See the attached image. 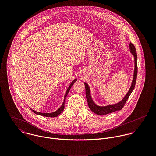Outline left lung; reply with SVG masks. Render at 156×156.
I'll use <instances>...</instances> for the list:
<instances>
[{"label": "left lung", "mask_w": 156, "mask_h": 156, "mask_svg": "<svg viewBox=\"0 0 156 156\" xmlns=\"http://www.w3.org/2000/svg\"><path fill=\"white\" fill-rule=\"evenodd\" d=\"M130 52L133 55L134 58V71L133 79V81H132V83L130 88L129 89V92H127V94H126V95L124 97V98L122 100V101H121L119 103L117 104L108 105L107 106H103V107L98 106L93 102L90 97L89 87L87 83H85V89H86V97L87 99L88 106L90 109L95 113L98 115H105L106 114L112 113L113 112L121 110L124 106L126 101L129 98L132 91L133 90L135 85H136V78H137V53H136V48L132 43H130Z\"/></svg>", "instance_id": "1"}]
</instances>
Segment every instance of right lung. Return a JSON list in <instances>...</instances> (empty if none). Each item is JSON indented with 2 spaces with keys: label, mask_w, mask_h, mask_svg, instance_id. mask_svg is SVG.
Wrapping results in <instances>:
<instances>
[{
  "label": "right lung",
  "mask_w": 156,
  "mask_h": 156,
  "mask_svg": "<svg viewBox=\"0 0 156 156\" xmlns=\"http://www.w3.org/2000/svg\"><path fill=\"white\" fill-rule=\"evenodd\" d=\"M76 81H77V79H74V80L71 83L69 87L67 89L66 93V95H65V96H64V101L62 105V106L60 107V108H59L58 110H57L55 112H52V113H41V112L35 111H34V110H32V109H30L32 111V112H34L35 114L40 115H41V116H45V117H50V118H52V117H56V116H58L61 113H62V111H64V109L65 100H66V97L67 96V94H68V93L69 92V90L71 89V87L73 86V85L74 84V83L75 82H76Z\"/></svg>",
  "instance_id": "obj_1"
}]
</instances>
